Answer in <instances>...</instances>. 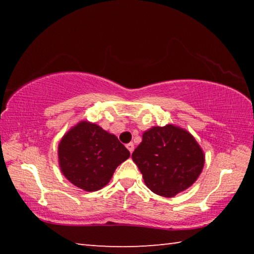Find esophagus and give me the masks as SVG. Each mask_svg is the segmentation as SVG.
I'll use <instances>...</instances> for the list:
<instances>
[{
    "label": "esophagus",
    "instance_id": "obj_1",
    "mask_svg": "<svg viewBox=\"0 0 254 254\" xmlns=\"http://www.w3.org/2000/svg\"><path fill=\"white\" fill-rule=\"evenodd\" d=\"M127 148L128 151H130V153H132V152H133V150H134V144H133L132 142L127 143Z\"/></svg>",
    "mask_w": 254,
    "mask_h": 254
}]
</instances>
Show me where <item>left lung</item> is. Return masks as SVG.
Returning a JSON list of instances; mask_svg holds the SVG:
<instances>
[{
	"label": "left lung",
	"instance_id": "obj_1",
	"mask_svg": "<svg viewBox=\"0 0 254 254\" xmlns=\"http://www.w3.org/2000/svg\"><path fill=\"white\" fill-rule=\"evenodd\" d=\"M132 159L150 190L163 197H174L190 187L205 162L194 136L171 124L145 131Z\"/></svg>",
	"mask_w": 254,
	"mask_h": 254
}]
</instances>
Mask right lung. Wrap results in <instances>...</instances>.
<instances>
[{"label": "right lung", "instance_id": "1", "mask_svg": "<svg viewBox=\"0 0 254 254\" xmlns=\"http://www.w3.org/2000/svg\"><path fill=\"white\" fill-rule=\"evenodd\" d=\"M58 157L60 169L71 184L86 191H96L109 184L130 152L114 134L83 121L64 135Z\"/></svg>", "mask_w": 254, "mask_h": 254}]
</instances>
